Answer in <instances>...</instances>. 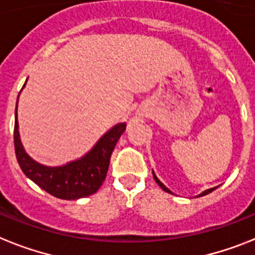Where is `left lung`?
I'll use <instances>...</instances> for the list:
<instances>
[{"mask_svg": "<svg viewBox=\"0 0 255 255\" xmlns=\"http://www.w3.org/2000/svg\"><path fill=\"white\" fill-rule=\"evenodd\" d=\"M153 178H154V181H156V182H157V185L160 186V187H161V188H162L163 191H166V192H169V194H173V192H171V191H170V190H169V188H167V187H166V186L163 185L162 182H161V181H160V179H158V178H157V177H156V174H154V173H153ZM216 188H217V187H212V188H208V190H206V191H203V192H202V194H199V195H198V196H204V195H207V194H210V192H212V191H214V190H216Z\"/></svg>", "mask_w": 255, "mask_h": 255, "instance_id": "obj_1", "label": "left lung"}]
</instances>
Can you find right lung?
I'll list each match as a JSON object with an SVG mask.
<instances>
[{
  "instance_id": "1",
  "label": "right lung",
  "mask_w": 255,
  "mask_h": 255,
  "mask_svg": "<svg viewBox=\"0 0 255 255\" xmlns=\"http://www.w3.org/2000/svg\"><path fill=\"white\" fill-rule=\"evenodd\" d=\"M126 123L114 126L99 138L97 144L85 156L78 160L70 161L61 166H45L32 160L24 150L18 131L19 126L15 107L14 146L16 160L24 174L51 195L65 200L85 198L98 191V188L102 186L109 170L113 150L122 133L126 131Z\"/></svg>"
}]
</instances>
